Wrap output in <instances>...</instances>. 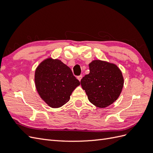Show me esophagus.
<instances>
[{
	"label": "esophagus",
	"instance_id": "1",
	"mask_svg": "<svg viewBox=\"0 0 153 153\" xmlns=\"http://www.w3.org/2000/svg\"><path fill=\"white\" fill-rule=\"evenodd\" d=\"M82 75H80V76H77V78H78V80H79V81H80L81 80V79H82Z\"/></svg>",
	"mask_w": 153,
	"mask_h": 153
}]
</instances>
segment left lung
Returning <instances> with one entry per match:
<instances>
[{
  "instance_id": "1",
  "label": "left lung",
  "mask_w": 153,
  "mask_h": 153,
  "mask_svg": "<svg viewBox=\"0 0 153 153\" xmlns=\"http://www.w3.org/2000/svg\"><path fill=\"white\" fill-rule=\"evenodd\" d=\"M90 73L80 83L89 101L100 108H105L121 94L124 79L121 70L114 64L95 60L89 64Z\"/></svg>"
}]
</instances>
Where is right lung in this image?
Returning a JSON list of instances; mask_svg holds the SVG:
<instances>
[{"label":"right lung","instance_id":"1","mask_svg":"<svg viewBox=\"0 0 153 153\" xmlns=\"http://www.w3.org/2000/svg\"><path fill=\"white\" fill-rule=\"evenodd\" d=\"M35 84L46 103L50 107L59 108L69 100L72 92L80 82L66 64L49 58L36 68Z\"/></svg>","mask_w":153,"mask_h":153}]
</instances>
